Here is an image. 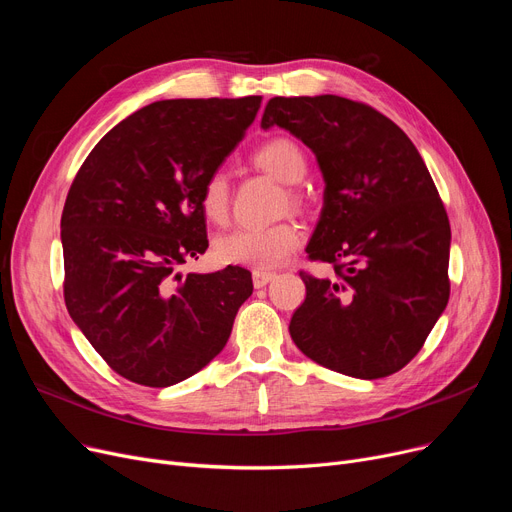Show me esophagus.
I'll list each match as a JSON object with an SVG mask.
<instances>
[{
    "mask_svg": "<svg viewBox=\"0 0 512 512\" xmlns=\"http://www.w3.org/2000/svg\"><path fill=\"white\" fill-rule=\"evenodd\" d=\"M276 278L274 272H267V270H253V284L255 288H263L267 282H272Z\"/></svg>",
    "mask_w": 512,
    "mask_h": 512,
    "instance_id": "34e87169",
    "label": "esophagus"
}]
</instances>
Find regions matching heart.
<instances>
[{
  "mask_svg": "<svg viewBox=\"0 0 512 512\" xmlns=\"http://www.w3.org/2000/svg\"><path fill=\"white\" fill-rule=\"evenodd\" d=\"M253 166L267 176L288 184L292 207L303 205V195L294 184L305 180L309 161L303 147L288 137L265 141L251 153ZM199 209L211 224H224L230 213V182L222 170L211 172L199 193ZM301 245V230L292 222H280L265 228H240L215 240L213 253L222 263L251 265L257 270L284 263Z\"/></svg>",
  "mask_w": 512,
  "mask_h": 512,
  "instance_id": "b5f03b06",
  "label": "heart"
}]
</instances>
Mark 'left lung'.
I'll list each match as a JSON object with an SVG mask.
<instances>
[{"mask_svg":"<svg viewBox=\"0 0 512 512\" xmlns=\"http://www.w3.org/2000/svg\"><path fill=\"white\" fill-rule=\"evenodd\" d=\"M280 126L317 157L324 209L307 245L334 278L307 272L290 336L315 363L361 380L405 367L450 297V222L411 139L371 105L338 95L274 97Z\"/></svg>","mask_w":512,"mask_h":512,"instance_id":"8db88e82","label":"left lung"}]
</instances>
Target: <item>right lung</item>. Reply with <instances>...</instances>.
Wrapping results in <instances>:
<instances>
[{"label":"right lung","instance_id":"right-lung-1","mask_svg":"<svg viewBox=\"0 0 512 512\" xmlns=\"http://www.w3.org/2000/svg\"><path fill=\"white\" fill-rule=\"evenodd\" d=\"M261 107L240 99L155 101L114 126L80 166L62 211L64 301L122 378L166 388L226 346L251 272L180 276L207 249L199 193Z\"/></svg>","mask_w":512,"mask_h":512}]
</instances>
